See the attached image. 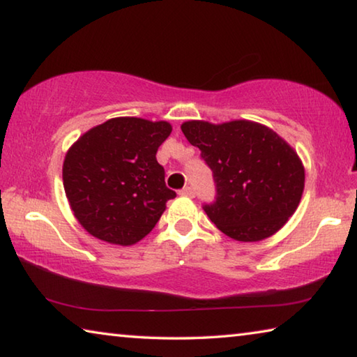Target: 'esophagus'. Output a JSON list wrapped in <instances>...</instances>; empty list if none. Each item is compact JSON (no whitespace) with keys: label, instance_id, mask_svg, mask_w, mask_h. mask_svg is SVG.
I'll return each instance as SVG.
<instances>
[{"label":"esophagus","instance_id":"obj_1","mask_svg":"<svg viewBox=\"0 0 357 357\" xmlns=\"http://www.w3.org/2000/svg\"><path fill=\"white\" fill-rule=\"evenodd\" d=\"M179 193H181V195H184V197H195V190H193L190 185H185L184 189L179 190Z\"/></svg>","mask_w":357,"mask_h":357}]
</instances>
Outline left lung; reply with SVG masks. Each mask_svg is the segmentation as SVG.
I'll return each mask as SVG.
<instances>
[{
    "label": "left lung",
    "instance_id": "1",
    "mask_svg": "<svg viewBox=\"0 0 357 357\" xmlns=\"http://www.w3.org/2000/svg\"><path fill=\"white\" fill-rule=\"evenodd\" d=\"M181 130L213 170L215 202L203 209L227 236L255 243L285 225L304 192V165L273 129L253 121H187Z\"/></svg>",
    "mask_w": 357,
    "mask_h": 357
}]
</instances>
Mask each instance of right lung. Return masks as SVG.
I'll use <instances>...</instances> for the list:
<instances>
[{
	"label": "right lung",
	"instance_id": "1",
	"mask_svg": "<svg viewBox=\"0 0 357 357\" xmlns=\"http://www.w3.org/2000/svg\"><path fill=\"white\" fill-rule=\"evenodd\" d=\"M172 134L167 121L113 118L69 148L63 184L75 219L94 238L116 245L143 239L176 197L165 185L157 149Z\"/></svg>",
	"mask_w": 357,
	"mask_h": 357
}]
</instances>
